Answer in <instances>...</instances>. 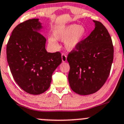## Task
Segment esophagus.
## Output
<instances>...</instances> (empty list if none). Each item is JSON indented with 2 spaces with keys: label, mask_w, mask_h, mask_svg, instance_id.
Wrapping results in <instances>:
<instances>
[{
  "label": "esophagus",
  "mask_w": 124,
  "mask_h": 124,
  "mask_svg": "<svg viewBox=\"0 0 124 124\" xmlns=\"http://www.w3.org/2000/svg\"><path fill=\"white\" fill-rule=\"evenodd\" d=\"M67 55L65 54L64 53L62 54V61L63 62H65L67 61Z\"/></svg>",
  "instance_id": "34e87169"
}]
</instances>
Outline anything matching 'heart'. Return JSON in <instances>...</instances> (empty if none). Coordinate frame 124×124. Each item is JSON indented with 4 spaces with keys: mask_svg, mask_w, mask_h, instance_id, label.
Masks as SVG:
<instances>
[{
    "mask_svg": "<svg viewBox=\"0 0 124 124\" xmlns=\"http://www.w3.org/2000/svg\"><path fill=\"white\" fill-rule=\"evenodd\" d=\"M86 30L83 26L71 24L67 26H58L53 31V36L48 39V46L53 50L59 47L56 40L64 41V46L68 51L75 50L82 43L86 35Z\"/></svg>",
    "mask_w": 124,
    "mask_h": 124,
    "instance_id": "obj_1",
    "label": "heart"
}]
</instances>
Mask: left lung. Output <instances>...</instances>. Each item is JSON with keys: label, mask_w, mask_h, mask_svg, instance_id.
Segmentation results:
<instances>
[{"label": "left lung", "mask_w": 124, "mask_h": 124, "mask_svg": "<svg viewBox=\"0 0 124 124\" xmlns=\"http://www.w3.org/2000/svg\"><path fill=\"white\" fill-rule=\"evenodd\" d=\"M93 22V31L67 57L70 86L74 92L82 95L95 93L104 85L113 60L110 35L101 22Z\"/></svg>", "instance_id": "left-lung-1"}]
</instances>
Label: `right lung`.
Instances as JSON below:
<instances>
[{"instance_id":"add662e5","label":"right lung","mask_w":124,"mask_h":124,"mask_svg":"<svg viewBox=\"0 0 124 124\" xmlns=\"http://www.w3.org/2000/svg\"><path fill=\"white\" fill-rule=\"evenodd\" d=\"M38 18L26 20L13 30L7 46V61L14 79L27 93L39 95L50 86L52 74L62 62L59 52L48 53Z\"/></svg>"}]
</instances>
